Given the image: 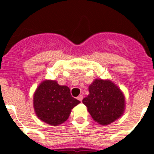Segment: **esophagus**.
<instances>
[{"label":"esophagus","mask_w":154,"mask_h":154,"mask_svg":"<svg viewBox=\"0 0 154 154\" xmlns=\"http://www.w3.org/2000/svg\"><path fill=\"white\" fill-rule=\"evenodd\" d=\"M77 99H78L80 102H82V99H83V96L80 95V96H79L78 97H77Z\"/></svg>","instance_id":"obj_1"}]
</instances>
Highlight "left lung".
<instances>
[{"label":"left lung","mask_w":154,"mask_h":154,"mask_svg":"<svg viewBox=\"0 0 154 154\" xmlns=\"http://www.w3.org/2000/svg\"><path fill=\"white\" fill-rule=\"evenodd\" d=\"M89 95L82 103L86 106L94 120L101 125H108L123 113V94L109 80L96 79L89 85Z\"/></svg>","instance_id":"8db88e82"}]
</instances>
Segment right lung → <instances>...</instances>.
I'll return each mask as SVG.
<instances>
[{"instance_id": "1", "label": "right lung", "mask_w": 154, "mask_h": 154, "mask_svg": "<svg viewBox=\"0 0 154 154\" xmlns=\"http://www.w3.org/2000/svg\"><path fill=\"white\" fill-rule=\"evenodd\" d=\"M80 101L75 99L66 85L46 80L40 84L34 95L35 113L41 120L51 126H58L67 120L71 109Z\"/></svg>"}]
</instances>
